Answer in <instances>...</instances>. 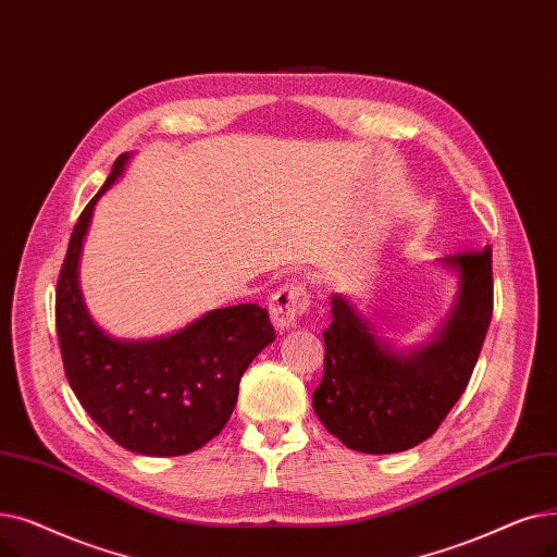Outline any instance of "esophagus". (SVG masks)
I'll return each instance as SVG.
<instances>
[{
  "instance_id": "34e87169",
  "label": "esophagus",
  "mask_w": 557,
  "mask_h": 557,
  "mask_svg": "<svg viewBox=\"0 0 557 557\" xmlns=\"http://www.w3.org/2000/svg\"><path fill=\"white\" fill-rule=\"evenodd\" d=\"M310 308V297L301 283L281 285L270 299V314L278 331L295 326L299 317Z\"/></svg>"
}]
</instances>
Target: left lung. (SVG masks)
<instances>
[{
    "instance_id": "left-lung-1",
    "label": "left lung",
    "mask_w": 557,
    "mask_h": 557,
    "mask_svg": "<svg viewBox=\"0 0 557 557\" xmlns=\"http://www.w3.org/2000/svg\"><path fill=\"white\" fill-rule=\"evenodd\" d=\"M458 276L448 317L412 349L379 335L347 295H331L324 379L314 414L360 454H401L429 440L462 396L492 320V247L437 260Z\"/></svg>"
}]
</instances>
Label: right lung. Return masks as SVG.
I'll return each instance as SVG.
<instances>
[{
    "instance_id": "obj_1",
    "label": "right lung",
    "mask_w": 557,
    "mask_h": 557,
    "mask_svg": "<svg viewBox=\"0 0 557 557\" xmlns=\"http://www.w3.org/2000/svg\"><path fill=\"white\" fill-rule=\"evenodd\" d=\"M122 153L78 218L57 285V333L65 376L97 426L126 451L185 456L222 433L251 360L274 342L270 314L256 304L208 310L151 339L106 333L86 308L78 260L99 197L122 176Z\"/></svg>"
}]
</instances>
